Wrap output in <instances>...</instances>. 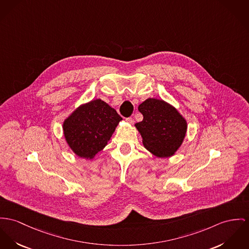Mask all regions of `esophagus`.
<instances>
[{
  "label": "esophagus",
  "instance_id": "1",
  "mask_svg": "<svg viewBox=\"0 0 249 249\" xmlns=\"http://www.w3.org/2000/svg\"><path fill=\"white\" fill-rule=\"evenodd\" d=\"M126 121H127L129 124H134V119L133 117H128V118L126 119Z\"/></svg>",
  "mask_w": 249,
  "mask_h": 249
}]
</instances>
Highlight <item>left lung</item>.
Listing matches in <instances>:
<instances>
[{
  "instance_id": "1",
  "label": "left lung",
  "mask_w": 249,
  "mask_h": 249,
  "mask_svg": "<svg viewBox=\"0 0 249 249\" xmlns=\"http://www.w3.org/2000/svg\"><path fill=\"white\" fill-rule=\"evenodd\" d=\"M143 120L134 126L142 137L144 147L159 158L176 153L188 130L186 118L172 104L150 97L138 106Z\"/></svg>"
}]
</instances>
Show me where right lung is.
I'll return each mask as SVG.
<instances>
[{"mask_svg":"<svg viewBox=\"0 0 249 249\" xmlns=\"http://www.w3.org/2000/svg\"><path fill=\"white\" fill-rule=\"evenodd\" d=\"M122 120L114 108L100 98L81 104L62 124L65 141L78 157L91 160L103 150Z\"/></svg>","mask_w":249,"mask_h":249,"instance_id":"add662e5","label":"right lung"}]
</instances>
